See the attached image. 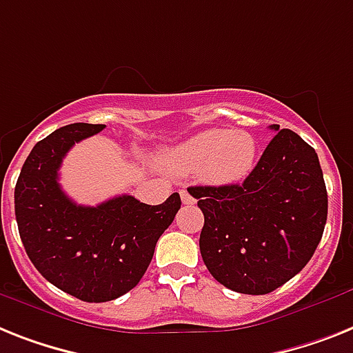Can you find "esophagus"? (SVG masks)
Masks as SVG:
<instances>
[{
    "label": "esophagus",
    "instance_id": "obj_1",
    "mask_svg": "<svg viewBox=\"0 0 353 353\" xmlns=\"http://www.w3.org/2000/svg\"><path fill=\"white\" fill-rule=\"evenodd\" d=\"M180 198H182V202L185 203V205H193V203H194L193 194L189 193L188 189H182V191H180Z\"/></svg>",
    "mask_w": 353,
    "mask_h": 353
}]
</instances>
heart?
<instances>
[{
    "instance_id": "1",
    "label": "heart",
    "mask_w": 353,
    "mask_h": 353,
    "mask_svg": "<svg viewBox=\"0 0 353 353\" xmlns=\"http://www.w3.org/2000/svg\"><path fill=\"white\" fill-rule=\"evenodd\" d=\"M258 142L245 130H205L162 157L164 168L173 174H193L214 185L240 183L252 173L258 159Z\"/></svg>"
}]
</instances>
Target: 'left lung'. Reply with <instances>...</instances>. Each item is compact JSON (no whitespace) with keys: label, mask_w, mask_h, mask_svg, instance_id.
Listing matches in <instances>:
<instances>
[{"label":"left lung","mask_w":353,"mask_h":353,"mask_svg":"<svg viewBox=\"0 0 353 353\" xmlns=\"http://www.w3.org/2000/svg\"><path fill=\"white\" fill-rule=\"evenodd\" d=\"M243 183L196 185L203 212L200 252L223 287L269 294L310 261L327 223L328 196L319 159L292 130H279Z\"/></svg>","instance_id":"8db88e82"}]
</instances>
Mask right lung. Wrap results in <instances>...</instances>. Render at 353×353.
<instances>
[{
  "label": "right lung",
  "instance_id": "add662e5",
  "mask_svg": "<svg viewBox=\"0 0 353 353\" xmlns=\"http://www.w3.org/2000/svg\"><path fill=\"white\" fill-rule=\"evenodd\" d=\"M104 124H68L34 145L21 168L14 208L23 247L41 276L88 303L117 299L137 287L162 232L180 209L173 193L160 205L122 194L95 208L77 205L59 185V168L75 142Z\"/></svg>",
  "mask_w": 353,
  "mask_h": 353
}]
</instances>
